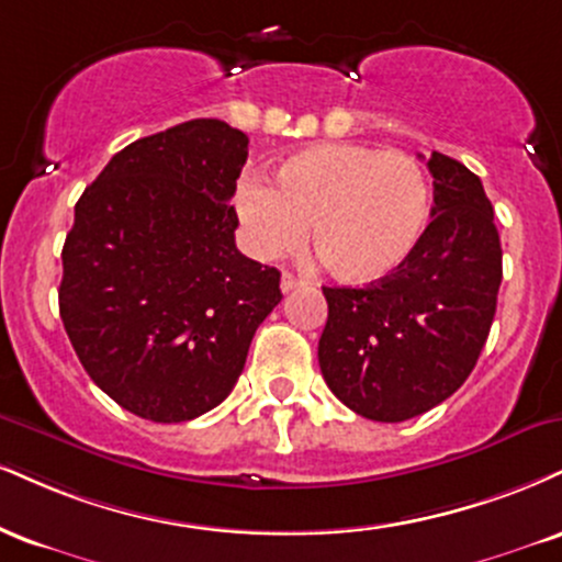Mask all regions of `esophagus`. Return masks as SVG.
Segmentation results:
<instances>
[{"mask_svg":"<svg viewBox=\"0 0 562 562\" xmlns=\"http://www.w3.org/2000/svg\"><path fill=\"white\" fill-rule=\"evenodd\" d=\"M299 285H301L299 277H295L293 272H282V277H280V288H282V293H290V290H295Z\"/></svg>","mask_w":562,"mask_h":562,"instance_id":"esophagus-1","label":"esophagus"}]
</instances>
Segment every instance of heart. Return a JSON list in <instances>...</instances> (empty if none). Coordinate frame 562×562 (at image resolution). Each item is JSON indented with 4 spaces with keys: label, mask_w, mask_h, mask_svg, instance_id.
I'll list each match as a JSON object with an SVG mask.
<instances>
[{
    "label": "heart",
    "mask_w": 562,
    "mask_h": 562,
    "mask_svg": "<svg viewBox=\"0 0 562 562\" xmlns=\"http://www.w3.org/2000/svg\"><path fill=\"white\" fill-rule=\"evenodd\" d=\"M235 212L256 259L295 251L308 227V248L324 272L369 285L414 254L429 222V186L408 154L337 140L282 159L272 188L243 182Z\"/></svg>",
    "instance_id": "heart-1"
}]
</instances>
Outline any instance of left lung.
I'll use <instances>...</instances> for the list:
<instances>
[{
  "mask_svg": "<svg viewBox=\"0 0 562 562\" xmlns=\"http://www.w3.org/2000/svg\"><path fill=\"white\" fill-rule=\"evenodd\" d=\"M435 206L414 254L363 288H322L319 367L358 416L427 414L469 380L497 308L503 248L482 180L431 151Z\"/></svg>",
  "mask_w": 562,
  "mask_h": 562,
  "instance_id": "1",
  "label": "left lung"
}]
</instances>
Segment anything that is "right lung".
Masks as SVG:
<instances>
[{"label":"right lung","mask_w":562,"mask_h":562,"mask_svg":"<svg viewBox=\"0 0 562 562\" xmlns=\"http://www.w3.org/2000/svg\"><path fill=\"white\" fill-rule=\"evenodd\" d=\"M246 159L238 127L188 120L114 154L76 204L59 316L97 387L148 422L225 401L282 301L280 272L235 246Z\"/></svg>","instance_id":"add662e5"}]
</instances>
